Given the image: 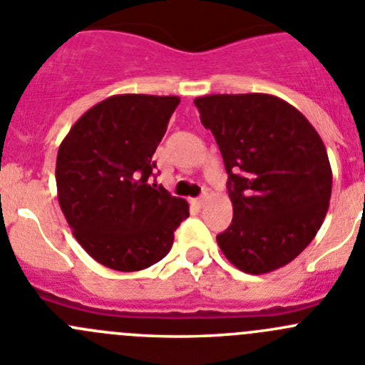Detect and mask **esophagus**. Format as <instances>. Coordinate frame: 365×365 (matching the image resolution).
<instances>
[{"instance_id":"esophagus-1","label":"esophagus","mask_w":365,"mask_h":365,"mask_svg":"<svg viewBox=\"0 0 365 365\" xmlns=\"http://www.w3.org/2000/svg\"><path fill=\"white\" fill-rule=\"evenodd\" d=\"M192 203H194V205H196V207H200V209H202V207L205 205V196H200V198H194Z\"/></svg>"}]
</instances>
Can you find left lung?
Segmentation results:
<instances>
[{
    "mask_svg": "<svg viewBox=\"0 0 365 365\" xmlns=\"http://www.w3.org/2000/svg\"><path fill=\"white\" fill-rule=\"evenodd\" d=\"M229 175L232 223L217 234L225 257L247 274L294 261L321 229L331 198V165L308 118L267 93L194 101Z\"/></svg>",
    "mask_w": 365,
    "mask_h": 365,
    "instance_id": "left-lung-1",
    "label": "left lung"
}]
</instances>
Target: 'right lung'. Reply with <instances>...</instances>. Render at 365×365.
I'll return each instance as SVG.
<instances>
[{
    "mask_svg": "<svg viewBox=\"0 0 365 365\" xmlns=\"http://www.w3.org/2000/svg\"><path fill=\"white\" fill-rule=\"evenodd\" d=\"M178 97L113 95L71 125L56 163L57 198L97 263L136 272L163 259L189 203L149 182Z\"/></svg>",
    "mask_w": 365,
    "mask_h": 365,
    "instance_id": "right-lung-1",
    "label": "right lung"
}]
</instances>
